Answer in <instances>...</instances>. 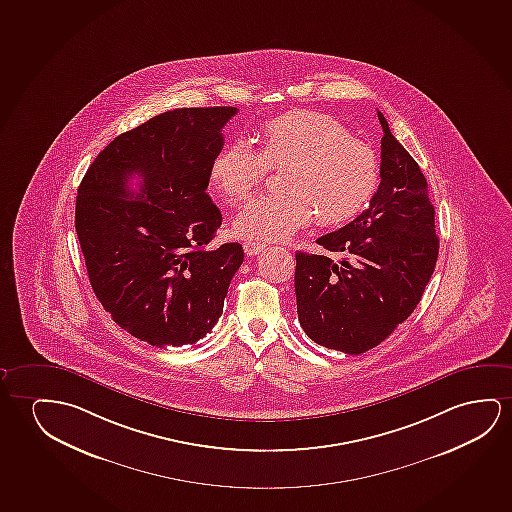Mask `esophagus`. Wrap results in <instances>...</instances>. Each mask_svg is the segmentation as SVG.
I'll use <instances>...</instances> for the list:
<instances>
[{
    "label": "esophagus",
    "mask_w": 512,
    "mask_h": 512,
    "mask_svg": "<svg viewBox=\"0 0 512 512\" xmlns=\"http://www.w3.org/2000/svg\"><path fill=\"white\" fill-rule=\"evenodd\" d=\"M243 248H245L246 255L253 257V255H259V253L266 248V245H264V243H257V241H246Z\"/></svg>",
    "instance_id": "34e87169"
}]
</instances>
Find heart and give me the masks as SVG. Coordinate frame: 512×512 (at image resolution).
<instances>
[{
	"mask_svg": "<svg viewBox=\"0 0 512 512\" xmlns=\"http://www.w3.org/2000/svg\"><path fill=\"white\" fill-rule=\"evenodd\" d=\"M259 141L260 151L243 139L229 142L209 167L216 190L232 204L250 199L269 167H285V192L250 202L234 220L237 236L282 241L315 216L322 227H338L356 218L377 190V153L329 114L290 112L269 119Z\"/></svg>",
	"mask_w": 512,
	"mask_h": 512,
	"instance_id": "obj_1",
	"label": "heart"
}]
</instances>
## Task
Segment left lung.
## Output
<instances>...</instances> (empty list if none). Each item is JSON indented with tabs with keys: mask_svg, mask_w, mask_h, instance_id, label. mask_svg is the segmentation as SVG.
<instances>
[{
	"mask_svg": "<svg viewBox=\"0 0 512 512\" xmlns=\"http://www.w3.org/2000/svg\"><path fill=\"white\" fill-rule=\"evenodd\" d=\"M384 130L380 185L356 220L319 237L327 255L296 253L297 317L315 343L350 356L391 336L421 301L435 271L438 237L428 183L407 149Z\"/></svg>",
	"mask_w": 512,
	"mask_h": 512,
	"instance_id": "8db88e82",
	"label": "left lung"
}]
</instances>
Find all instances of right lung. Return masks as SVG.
<instances>
[{
	"label": "right lung",
	"mask_w": 512,
	"mask_h": 512,
	"mask_svg": "<svg viewBox=\"0 0 512 512\" xmlns=\"http://www.w3.org/2000/svg\"><path fill=\"white\" fill-rule=\"evenodd\" d=\"M236 107L163 112L100 151L75 200L89 283L126 333L153 347L192 345L215 327L239 243L208 248L222 213L209 167ZM142 179L131 188V176Z\"/></svg>",
	"instance_id": "add662e5"
}]
</instances>
